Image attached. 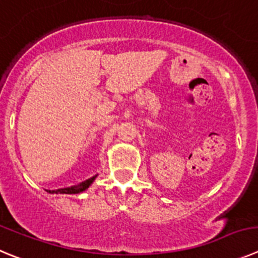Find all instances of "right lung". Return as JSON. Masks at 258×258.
<instances>
[{
	"label": "right lung",
	"instance_id": "add662e5",
	"mask_svg": "<svg viewBox=\"0 0 258 258\" xmlns=\"http://www.w3.org/2000/svg\"><path fill=\"white\" fill-rule=\"evenodd\" d=\"M95 178H96V175H94V177H91V178H89V179L84 180V182H81V183L75 184V186H71V187H67V188L57 189V191H53V192H56V194H66V195L81 194V192H84L85 189L89 188V186H90L94 180H95Z\"/></svg>",
	"mask_w": 258,
	"mask_h": 258
}]
</instances>
